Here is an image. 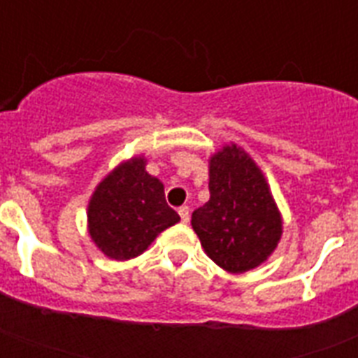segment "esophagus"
Segmentation results:
<instances>
[{
  "label": "esophagus",
  "mask_w": 358,
  "mask_h": 358,
  "mask_svg": "<svg viewBox=\"0 0 358 358\" xmlns=\"http://www.w3.org/2000/svg\"><path fill=\"white\" fill-rule=\"evenodd\" d=\"M178 213H180V219H182V223H189V219H191L189 206H182L178 210Z\"/></svg>",
  "instance_id": "34e87169"
}]
</instances>
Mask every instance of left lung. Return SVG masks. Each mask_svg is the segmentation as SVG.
Wrapping results in <instances>:
<instances>
[{
    "label": "left lung",
    "instance_id": "8db88e82",
    "mask_svg": "<svg viewBox=\"0 0 358 358\" xmlns=\"http://www.w3.org/2000/svg\"><path fill=\"white\" fill-rule=\"evenodd\" d=\"M210 201L191 217L206 255L230 273H245L267 260L282 234L264 174L249 154L227 145L210 159Z\"/></svg>",
    "mask_w": 358,
    "mask_h": 358
}]
</instances>
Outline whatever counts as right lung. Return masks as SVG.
I'll return each instance as SVG.
<instances>
[{"instance_id":"add662e5","label":"right lung","mask_w":358,"mask_h":358,"mask_svg":"<svg viewBox=\"0 0 358 358\" xmlns=\"http://www.w3.org/2000/svg\"><path fill=\"white\" fill-rule=\"evenodd\" d=\"M145 157L120 163L92 193L89 234L103 255L129 260L145 252L159 232L180 221L165 201L163 184L145 171Z\"/></svg>"}]
</instances>
